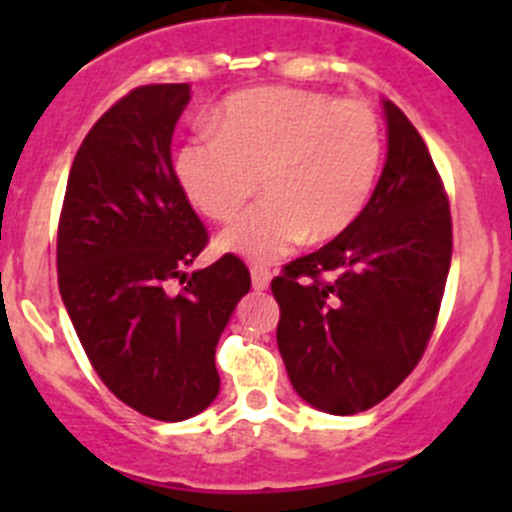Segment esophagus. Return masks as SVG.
<instances>
[{"mask_svg": "<svg viewBox=\"0 0 512 512\" xmlns=\"http://www.w3.org/2000/svg\"><path fill=\"white\" fill-rule=\"evenodd\" d=\"M250 275H252V289H255V292H265V289L270 287L272 272L267 270V267L255 265V267H252V270H250Z\"/></svg>", "mask_w": 512, "mask_h": 512, "instance_id": "obj_1", "label": "esophagus"}]
</instances>
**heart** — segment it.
I'll return each instance as SVG.
<instances>
[{
  "label": "heart",
  "mask_w": 512,
  "mask_h": 512,
  "mask_svg": "<svg viewBox=\"0 0 512 512\" xmlns=\"http://www.w3.org/2000/svg\"><path fill=\"white\" fill-rule=\"evenodd\" d=\"M215 126L175 148L173 175L185 198L205 218L227 220L257 175L265 198L220 232V252L275 262L307 237H339L369 205L384 131L366 103L287 86L250 89L227 98Z\"/></svg>",
  "instance_id": "1"
}]
</instances>
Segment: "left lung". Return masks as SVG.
<instances>
[{"mask_svg":"<svg viewBox=\"0 0 512 512\" xmlns=\"http://www.w3.org/2000/svg\"><path fill=\"white\" fill-rule=\"evenodd\" d=\"M386 163L359 220L272 280L277 347L294 391L352 416L414 371L451 267V210L431 153L391 101Z\"/></svg>","mask_w":512,"mask_h":512,"instance_id":"obj_1","label":"left lung"}]
</instances>
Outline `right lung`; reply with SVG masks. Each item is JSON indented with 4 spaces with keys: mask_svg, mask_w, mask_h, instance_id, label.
<instances>
[{
    "mask_svg": "<svg viewBox=\"0 0 512 512\" xmlns=\"http://www.w3.org/2000/svg\"><path fill=\"white\" fill-rule=\"evenodd\" d=\"M190 84L141 86L81 143L59 220V292L103 384L131 409L185 421L215 401V347L250 272L235 255L193 275L208 232L173 175ZM170 279L186 287L173 295Z\"/></svg>",
    "mask_w": 512,
    "mask_h": 512,
    "instance_id": "1",
    "label": "right lung"
}]
</instances>
